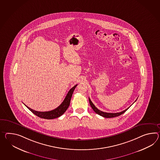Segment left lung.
Returning <instances> with one entry per match:
<instances>
[{
    "mask_svg": "<svg viewBox=\"0 0 160 160\" xmlns=\"http://www.w3.org/2000/svg\"><path fill=\"white\" fill-rule=\"evenodd\" d=\"M89 102H90V106H91V108H92L93 110H94L95 113L98 114H99V115H100V116H101L102 117H105V118H112V117L119 116L121 115L122 114L125 113V112L129 109V107L128 108H127V109H125V110H123V111H122L121 112H119V113H106V112H102L101 110H99V109H98L95 106L94 104H93V103L91 102V99H90V98H89Z\"/></svg>",
    "mask_w": 160,
    "mask_h": 160,
    "instance_id": "8db88e82",
    "label": "left lung"
}]
</instances>
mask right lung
I'll list each match as a JSON object with an SVG mask.
<instances>
[{
  "instance_id": "add662e5",
  "label": "right lung",
  "mask_w": 160,
  "mask_h": 160,
  "mask_svg": "<svg viewBox=\"0 0 160 160\" xmlns=\"http://www.w3.org/2000/svg\"><path fill=\"white\" fill-rule=\"evenodd\" d=\"M77 86H78V84L75 85L73 87H72L69 91L68 93L66 95V97L63 100L62 103L59 106L58 108H57L56 109H54L51 111L38 112V111H36L33 109H31L30 108L28 107L27 106L25 105V104L24 105L26 106L27 107L28 109H29V110H31L34 114H35L36 116L40 117V118H44V119H48V120L58 118V117H60L61 116H62L63 114L66 112L67 109L68 108L69 106L70 105V100H71L72 94L73 93L74 89Z\"/></svg>"
}]
</instances>
